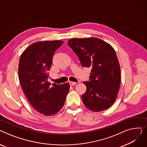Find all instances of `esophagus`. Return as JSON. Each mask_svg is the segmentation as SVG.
Wrapping results in <instances>:
<instances>
[{
	"label": "esophagus",
	"mask_w": 147,
	"mask_h": 147,
	"mask_svg": "<svg viewBox=\"0 0 147 147\" xmlns=\"http://www.w3.org/2000/svg\"><path fill=\"white\" fill-rule=\"evenodd\" d=\"M76 83H77L73 82H69V85H70V86H74V85H76Z\"/></svg>",
	"instance_id": "34e87169"
}]
</instances>
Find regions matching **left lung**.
Instances as JSON below:
<instances>
[{"instance_id":"8db88e82","label":"left lung","mask_w":147,"mask_h":147,"mask_svg":"<svg viewBox=\"0 0 147 147\" xmlns=\"http://www.w3.org/2000/svg\"><path fill=\"white\" fill-rule=\"evenodd\" d=\"M68 45L82 67L92 68L90 81L83 82L86 86L82 96L84 105L94 112L108 109L115 101L121 81L120 64L114 48L96 37L71 38Z\"/></svg>"}]
</instances>
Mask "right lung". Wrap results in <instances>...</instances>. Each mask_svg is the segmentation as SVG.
I'll list each match as a JSON object with an SVG mask.
<instances>
[{"label": "right lung", "mask_w": 147, "mask_h": 147, "mask_svg": "<svg viewBox=\"0 0 147 147\" xmlns=\"http://www.w3.org/2000/svg\"><path fill=\"white\" fill-rule=\"evenodd\" d=\"M63 41L37 42L21 54L18 77L22 89L34 109L45 115L57 114L64 106L69 84H52L48 81L55 52Z\"/></svg>", "instance_id": "add662e5"}]
</instances>
